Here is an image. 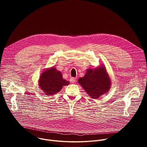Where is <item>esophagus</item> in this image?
<instances>
[{"mask_svg": "<svg viewBox=\"0 0 147 147\" xmlns=\"http://www.w3.org/2000/svg\"><path fill=\"white\" fill-rule=\"evenodd\" d=\"M70 81L72 83L75 82H76V78H74V77H71V78H70Z\"/></svg>", "mask_w": 147, "mask_h": 147, "instance_id": "1", "label": "esophagus"}]
</instances>
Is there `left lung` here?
<instances>
[{
	"label": "left lung",
	"instance_id": "1",
	"mask_svg": "<svg viewBox=\"0 0 147 147\" xmlns=\"http://www.w3.org/2000/svg\"><path fill=\"white\" fill-rule=\"evenodd\" d=\"M84 76L78 79L79 84L91 98L98 99L107 94L111 87V80L104 65L86 70Z\"/></svg>",
	"mask_w": 147,
	"mask_h": 147
}]
</instances>
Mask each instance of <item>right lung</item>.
<instances>
[{
  "label": "right lung",
  "instance_id": "right-lung-1",
  "mask_svg": "<svg viewBox=\"0 0 147 147\" xmlns=\"http://www.w3.org/2000/svg\"><path fill=\"white\" fill-rule=\"evenodd\" d=\"M38 83L40 89L47 95L50 96L59 92L63 86H68L69 81L63 78L61 73L53 66L42 71Z\"/></svg>",
  "mask_w": 147,
  "mask_h": 147
}]
</instances>
